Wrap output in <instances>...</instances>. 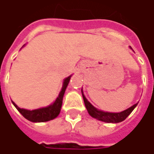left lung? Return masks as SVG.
Masks as SVG:
<instances>
[{
	"mask_svg": "<svg viewBox=\"0 0 154 154\" xmlns=\"http://www.w3.org/2000/svg\"><path fill=\"white\" fill-rule=\"evenodd\" d=\"M82 96H83V99H84V103L86 105V108L88 111V113L90 116H92V117L97 118L98 120L103 122H113V123H116V122H120L125 120L128 117V116L129 115L133 109L135 108V106L137 105V103L134 104L133 106H131L130 108H128L126 110H123L120 113H110V112H103L102 110H98L95 107H93L91 103L87 101V99L85 98L83 92H82Z\"/></svg>",
	"mask_w": 154,
	"mask_h": 154,
	"instance_id": "obj_1",
	"label": "left lung"
}]
</instances>
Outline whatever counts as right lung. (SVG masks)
<instances>
[{
    "label": "right lung",
    "mask_w": 154,
    "mask_h": 154,
    "mask_svg": "<svg viewBox=\"0 0 154 154\" xmlns=\"http://www.w3.org/2000/svg\"><path fill=\"white\" fill-rule=\"evenodd\" d=\"M70 78H71V76H69V77L66 78L64 80L62 91L59 93L58 98H56L54 103L51 104L50 106H47V107H45V108H41V109L28 110V109H21L20 107H18L13 101L12 102L16 107V109L20 112L21 115L23 116L25 118H26L27 120H29V121L33 122H43L52 120V119L56 118V116L59 115L60 111H61L63 95H64L65 90H66L68 83H69Z\"/></svg>",
    "instance_id": "1"
}]
</instances>
